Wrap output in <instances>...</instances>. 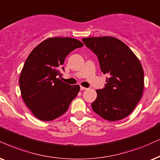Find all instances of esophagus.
Instances as JSON below:
<instances>
[{
  "label": "esophagus",
  "instance_id": "obj_1",
  "mask_svg": "<svg viewBox=\"0 0 160 160\" xmlns=\"http://www.w3.org/2000/svg\"><path fill=\"white\" fill-rule=\"evenodd\" d=\"M86 89H87V88H85V87H83V86H80V91H83Z\"/></svg>",
  "mask_w": 160,
  "mask_h": 160
}]
</instances>
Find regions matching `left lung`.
I'll return each mask as SVG.
<instances>
[{
	"mask_svg": "<svg viewBox=\"0 0 160 160\" xmlns=\"http://www.w3.org/2000/svg\"><path fill=\"white\" fill-rule=\"evenodd\" d=\"M82 40L98 56L102 73L109 74L104 88L96 91L93 111L106 120H122L134 111L142 98L144 72L140 61L129 47L114 37Z\"/></svg>",
	"mask_w": 160,
	"mask_h": 160,
	"instance_id": "1",
	"label": "left lung"
}]
</instances>
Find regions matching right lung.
<instances>
[{
    "instance_id": "1",
    "label": "right lung",
    "mask_w": 160,
    "mask_h": 160,
    "mask_svg": "<svg viewBox=\"0 0 160 160\" xmlns=\"http://www.w3.org/2000/svg\"><path fill=\"white\" fill-rule=\"evenodd\" d=\"M82 46L74 38H50L36 46L26 59L20 89L26 106L39 120L51 121L60 117L78 95L80 86L62 82L60 69L66 56Z\"/></svg>"
}]
</instances>
